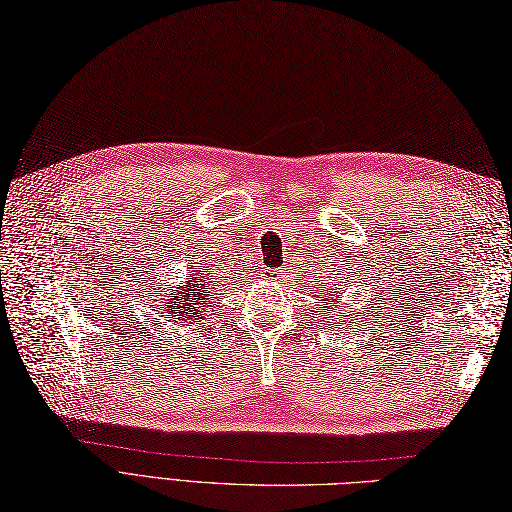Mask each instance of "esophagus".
<instances>
[{
    "label": "esophagus",
    "instance_id": "obj_1",
    "mask_svg": "<svg viewBox=\"0 0 512 512\" xmlns=\"http://www.w3.org/2000/svg\"><path fill=\"white\" fill-rule=\"evenodd\" d=\"M262 273H265V277H269V280H275V277H277V271H275V269H265Z\"/></svg>",
    "mask_w": 512,
    "mask_h": 512
}]
</instances>
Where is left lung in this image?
I'll return each mask as SVG.
<instances>
[{
    "mask_svg": "<svg viewBox=\"0 0 512 512\" xmlns=\"http://www.w3.org/2000/svg\"><path fill=\"white\" fill-rule=\"evenodd\" d=\"M344 284H346V282H344ZM337 286H342V284L331 282L327 290H320V301H331V305L342 301V288H337ZM350 309H352V307H350ZM363 309H365V307H363ZM329 312H333V307H329ZM337 312H342V309H337ZM346 314H350V312H346Z\"/></svg>",
    "mask_w": 512,
    "mask_h": 512,
    "instance_id": "left-lung-1",
    "label": "left lung"
}]
</instances>
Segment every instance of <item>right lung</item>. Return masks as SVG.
I'll list each match as a JSON object with an SVG mask.
<instances>
[{"label": "right lung", "mask_w": 512, "mask_h": 512, "mask_svg": "<svg viewBox=\"0 0 512 512\" xmlns=\"http://www.w3.org/2000/svg\"><path fill=\"white\" fill-rule=\"evenodd\" d=\"M215 275H211L207 269L203 271H190L183 277V284L173 286L168 290L153 288L151 303H156V312L162 314V318H168V322H185L192 327L194 322H200L205 318V312L211 307L213 301V284Z\"/></svg>", "instance_id": "right-lung-1"}]
</instances>
